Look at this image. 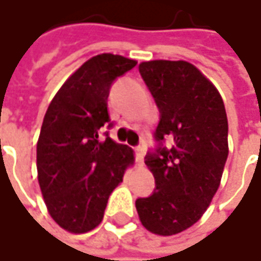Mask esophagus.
<instances>
[{
  "instance_id": "34e87169",
  "label": "esophagus",
  "mask_w": 261,
  "mask_h": 261,
  "mask_svg": "<svg viewBox=\"0 0 261 261\" xmlns=\"http://www.w3.org/2000/svg\"><path fill=\"white\" fill-rule=\"evenodd\" d=\"M143 155H145L143 148H142V146L136 148V165H137L139 168H142V166H143Z\"/></svg>"
}]
</instances>
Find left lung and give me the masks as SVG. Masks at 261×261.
<instances>
[{"label": "left lung", "mask_w": 261, "mask_h": 261, "mask_svg": "<svg viewBox=\"0 0 261 261\" xmlns=\"http://www.w3.org/2000/svg\"><path fill=\"white\" fill-rule=\"evenodd\" d=\"M160 110L159 142L171 148L148 154L145 165L155 190L139 198L142 225L159 236H174L196 224L208 208L228 157V121L219 90L196 66L184 60L139 65Z\"/></svg>", "instance_id": "obj_1"}]
</instances>
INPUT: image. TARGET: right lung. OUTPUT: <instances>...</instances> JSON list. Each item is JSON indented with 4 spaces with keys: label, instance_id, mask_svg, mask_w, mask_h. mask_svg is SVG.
I'll list each match as a JSON object with an SVG mask.
<instances>
[{
    "label": "right lung",
    "instance_id": "1",
    "mask_svg": "<svg viewBox=\"0 0 261 261\" xmlns=\"http://www.w3.org/2000/svg\"><path fill=\"white\" fill-rule=\"evenodd\" d=\"M137 65L110 53L84 62L57 90L45 113L37 140V180L48 213L63 230L81 234L98 227L107 201L134 151L99 128L110 122V86Z\"/></svg>",
    "mask_w": 261,
    "mask_h": 261
}]
</instances>
